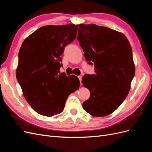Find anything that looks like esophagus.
<instances>
[{
	"mask_svg": "<svg viewBox=\"0 0 152 152\" xmlns=\"http://www.w3.org/2000/svg\"><path fill=\"white\" fill-rule=\"evenodd\" d=\"M78 78H79V80H80V85H82V76H80V75L78 76Z\"/></svg>",
	"mask_w": 152,
	"mask_h": 152,
	"instance_id": "esophagus-1",
	"label": "esophagus"
}]
</instances>
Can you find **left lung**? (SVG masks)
Segmentation results:
<instances>
[{
  "instance_id": "1",
  "label": "left lung",
  "mask_w": 152,
  "mask_h": 152,
  "mask_svg": "<svg viewBox=\"0 0 152 152\" xmlns=\"http://www.w3.org/2000/svg\"><path fill=\"white\" fill-rule=\"evenodd\" d=\"M77 40L95 70L82 78L91 93L82 107L94 117L108 115L127 97L135 74L130 43L122 33L94 24L79 25Z\"/></svg>"
}]
</instances>
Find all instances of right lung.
Here are the masks:
<instances>
[{"instance_id":"1","label":"right lung","mask_w":152,"mask_h":152,"mask_svg":"<svg viewBox=\"0 0 152 152\" xmlns=\"http://www.w3.org/2000/svg\"><path fill=\"white\" fill-rule=\"evenodd\" d=\"M78 25H46L30 35L18 54L16 75L26 102L36 112L52 117L79 89L77 76L59 74L64 48L76 37Z\"/></svg>"}]
</instances>
